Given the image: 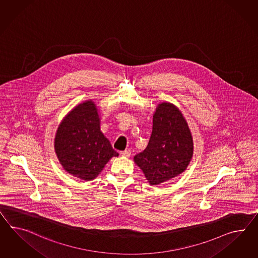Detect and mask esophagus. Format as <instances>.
Wrapping results in <instances>:
<instances>
[{"mask_svg": "<svg viewBox=\"0 0 258 258\" xmlns=\"http://www.w3.org/2000/svg\"><path fill=\"white\" fill-rule=\"evenodd\" d=\"M132 154V151L130 149H125L124 151H120V155L123 157H130Z\"/></svg>", "mask_w": 258, "mask_h": 258, "instance_id": "esophagus-1", "label": "esophagus"}]
</instances>
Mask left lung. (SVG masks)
<instances>
[{
	"mask_svg": "<svg viewBox=\"0 0 258 258\" xmlns=\"http://www.w3.org/2000/svg\"><path fill=\"white\" fill-rule=\"evenodd\" d=\"M192 154V136L181 111L169 102L158 105L147 148L134 156L149 184L159 185L183 173Z\"/></svg>",
	"mask_w": 258,
	"mask_h": 258,
	"instance_id": "obj_1",
	"label": "left lung"
}]
</instances>
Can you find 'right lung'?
I'll return each instance as SVG.
<instances>
[{
	"label": "right lung",
	"instance_id": "obj_1",
	"mask_svg": "<svg viewBox=\"0 0 258 258\" xmlns=\"http://www.w3.org/2000/svg\"><path fill=\"white\" fill-rule=\"evenodd\" d=\"M97 106L87 100L70 111L54 139L57 158L63 169L85 181L93 180L118 153L100 131Z\"/></svg>",
	"mask_w": 258,
	"mask_h": 258
}]
</instances>
